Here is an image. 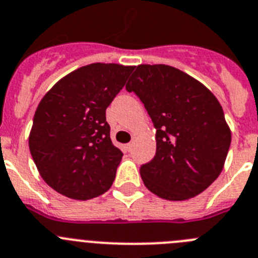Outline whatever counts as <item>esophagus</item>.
<instances>
[{
	"instance_id": "obj_1",
	"label": "esophagus",
	"mask_w": 258,
	"mask_h": 258,
	"mask_svg": "<svg viewBox=\"0 0 258 258\" xmlns=\"http://www.w3.org/2000/svg\"><path fill=\"white\" fill-rule=\"evenodd\" d=\"M132 147H133V142H131V143H127V145H126V150L131 151Z\"/></svg>"
}]
</instances>
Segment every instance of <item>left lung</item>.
<instances>
[{"instance_id":"8db88e82","label":"left lung","mask_w":258,"mask_h":258,"mask_svg":"<svg viewBox=\"0 0 258 258\" xmlns=\"http://www.w3.org/2000/svg\"><path fill=\"white\" fill-rule=\"evenodd\" d=\"M156 127V155L142 165L148 190L169 201L202 193L220 175L231 132L209 88L172 66L138 65L126 84Z\"/></svg>"}]
</instances>
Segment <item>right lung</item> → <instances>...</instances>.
<instances>
[{"instance_id":"obj_1","label":"right lung","mask_w":258,"mask_h":258,"mask_svg":"<svg viewBox=\"0 0 258 258\" xmlns=\"http://www.w3.org/2000/svg\"><path fill=\"white\" fill-rule=\"evenodd\" d=\"M133 66L96 62L61 78L38 105L29 150L42 179L56 192L86 201L107 192L122 153L112 145L106 108Z\"/></svg>"}]
</instances>
